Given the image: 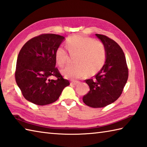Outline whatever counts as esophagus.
<instances>
[{
    "label": "esophagus",
    "mask_w": 147,
    "mask_h": 147,
    "mask_svg": "<svg viewBox=\"0 0 147 147\" xmlns=\"http://www.w3.org/2000/svg\"><path fill=\"white\" fill-rule=\"evenodd\" d=\"M79 84V81H73L70 82V84L72 86H77V84Z\"/></svg>",
    "instance_id": "34e87169"
}]
</instances>
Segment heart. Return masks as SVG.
I'll list each match as a JSON object with an SVG mask.
<instances>
[{
    "mask_svg": "<svg viewBox=\"0 0 147 147\" xmlns=\"http://www.w3.org/2000/svg\"><path fill=\"white\" fill-rule=\"evenodd\" d=\"M66 47L74 57L75 65H68L61 70L62 75L70 79H78L88 74L98 72L105 61L106 53L103 44L100 41L80 35H74L67 38ZM68 55L61 46L56 49L55 58L57 65L63 67L67 62Z\"/></svg>",
    "mask_w": 147,
    "mask_h": 147,
    "instance_id": "1",
    "label": "heart"
}]
</instances>
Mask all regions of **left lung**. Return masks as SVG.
I'll return each instance as SVG.
<instances>
[{"label": "left lung", "mask_w": 147, "mask_h": 147, "mask_svg": "<svg viewBox=\"0 0 147 147\" xmlns=\"http://www.w3.org/2000/svg\"><path fill=\"white\" fill-rule=\"evenodd\" d=\"M105 49V62L93 79L86 82L90 88L82 100L92 108L106 107L122 94L128 78V69L123 51L119 45L105 35L95 34Z\"/></svg>", "instance_id": "obj_1"}]
</instances>
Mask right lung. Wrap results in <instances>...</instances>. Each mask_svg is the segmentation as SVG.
Segmentation results:
<instances>
[{
  "label": "right lung",
  "instance_id": "right-lung-1",
  "mask_svg": "<svg viewBox=\"0 0 147 147\" xmlns=\"http://www.w3.org/2000/svg\"><path fill=\"white\" fill-rule=\"evenodd\" d=\"M65 38L56 34H42L26 42L20 50L15 79L26 100L38 105L54 103L70 85L55 67V51ZM51 76L57 79H49Z\"/></svg>",
  "mask_w": 147,
  "mask_h": 147
}]
</instances>
